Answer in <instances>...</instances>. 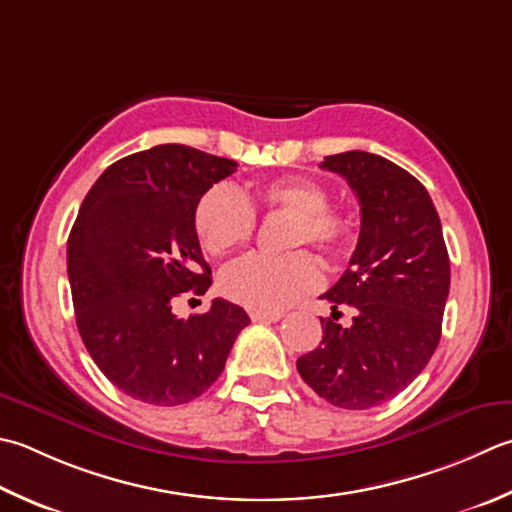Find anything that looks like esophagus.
<instances>
[{
	"label": "esophagus",
	"mask_w": 512,
	"mask_h": 512,
	"mask_svg": "<svg viewBox=\"0 0 512 512\" xmlns=\"http://www.w3.org/2000/svg\"><path fill=\"white\" fill-rule=\"evenodd\" d=\"M282 317H284L282 313H270V310H250V319H253V322L270 324V322H279Z\"/></svg>",
	"instance_id": "obj_1"
}]
</instances>
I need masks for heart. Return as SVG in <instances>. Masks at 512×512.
Listing matches in <instances>:
<instances>
[{"mask_svg":"<svg viewBox=\"0 0 512 512\" xmlns=\"http://www.w3.org/2000/svg\"><path fill=\"white\" fill-rule=\"evenodd\" d=\"M255 208L264 213H286L284 246L310 244L328 259H342L355 242V222L346 210L328 204L322 184L306 177H279L257 186L250 195L217 184L199 197L195 206V233L204 250L215 257L244 246L255 233ZM319 282L313 257L304 250L284 255H248L224 268L222 293L237 304L255 310H282L310 293Z\"/></svg>","mask_w":512,"mask_h":512,"instance_id":"heart-1","label":"heart"}]
</instances>
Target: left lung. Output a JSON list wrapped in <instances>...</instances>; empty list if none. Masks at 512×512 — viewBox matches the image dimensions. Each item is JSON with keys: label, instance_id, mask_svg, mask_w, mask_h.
I'll use <instances>...</instances> for the list:
<instances>
[{"label": "left lung", "instance_id": "1", "mask_svg": "<svg viewBox=\"0 0 512 512\" xmlns=\"http://www.w3.org/2000/svg\"><path fill=\"white\" fill-rule=\"evenodd\" d=\"M362 206V230L346 273L322 295L333 319L297 370L333 406L366 410L388 402L422 373L442 337L450 262L442 222L419 179L364 150L330 155ZM356 310L348 329L338 308Z\"/></svg>", "mask_w": 512, "mask_h": 512}]
</instances>
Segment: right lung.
<instances>
[{
	"label": "right lung",
	"instance_id": "right-lung-1",
	"mask_svg": "<svg viewBox=\"0 0 512 512\" xmlns=\"http://www.w3.org/2000/svg\"><path fill=\"white\" fill-rule=\"evenodd\" d=\"M235 170L233 159L197 148L155 146L108 166L79 208L66 248L79 335L113 386L139 402L177 406L202 395L250 324L226 299L188 319L170 310L175 297L213 284L193 215Z\"/></svg>",
	"mask_w": 512,
	"mask_h": 512
}]
</instances>
